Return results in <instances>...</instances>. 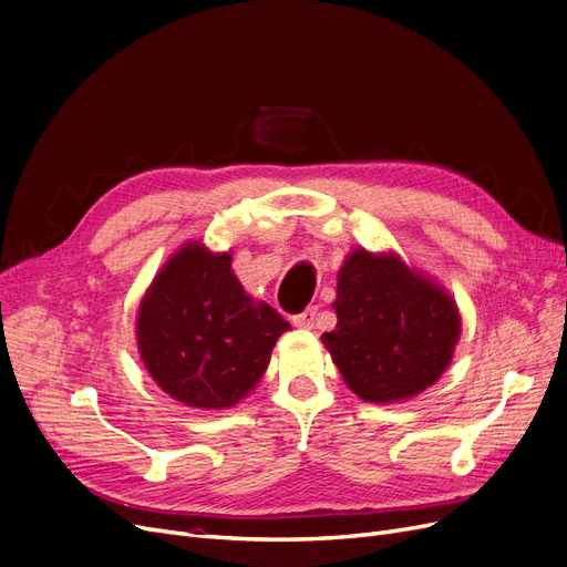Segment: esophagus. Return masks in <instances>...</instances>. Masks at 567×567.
I'll use <instances>...</instances> for the list:
<instances>
[{"label": "esophagus", "mask_w": 567, "mask_h": 567, "mask_svg": "<svg viewBox=\"0 0 567 567\" xmlns=\"http://www.w3.org/2000/svg\"><path fill=\"white\" fill-rule=\"evenodd\" d=\"M315 315H317V308H306L303 312L293 315L291 322H293V327H299V329H312L315 327Z\"/></svg>", "instance_id": "obj_1"}]
</instances>
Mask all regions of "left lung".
<instances>
[{
  "label": "left lung",
  "instance_id": "8db88e82",
  "mask_svg": "<svg viewBox=\"0 0 567 567\" xmlns=\"http://www.w3.org/2000/svg\"><path fill=\"white\" fill-rule=\"evenodd\" d=\"M336 291L338 324L322 342L361 401L412 399L447 371L461 336L458 308L399 255L354 250Z\"/></svg>",
  "mask_w": 567,
  "mask_h": 567
}]
</instances>
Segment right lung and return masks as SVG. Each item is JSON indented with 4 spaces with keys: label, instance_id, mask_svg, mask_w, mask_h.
<instances>
[{
    "label": "right lung",
    "instance_id": "obj_1",
    "mask_svg": "<svg viewBox=\"0 0 567 567\" xmlns=\"http://www.w3.org/2000/svg\"><path fill=\"white\" fill-rule=\"evenodd\" d=\"M287 329L280 312L245 293L231 252L187 243L147 287L136 340L147 373L168 396L189 408L225 410L257 386Z\"/></svg>",
    "mask_w": 567,
    "mask_h": 567
}]
</instances>
